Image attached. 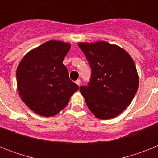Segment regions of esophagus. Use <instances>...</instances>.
<instances>
[{"label": "esophagus", "instance_id": "obj_1", "mask_svg": "<svg viewBox=\"0 0 158 158\" xmlns=\"http://www.w3.org/2000/svg\"><path fill=\"white\" fill-rule=\"evenodd\" d=\"M75 83H76L78 86H80L81 85V80H77L76 81H75Z\"/></svg>", "mask_w": 158, "mask_h": 158}]
</instances>
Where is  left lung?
Returning <instances> with one entry per match:
<instances>
[{"mask_svg":"<svg viewBox=\"0 0 158 158\" xmlns=\"http://www.w3.org/2000/svg\"><path fill=\"white\" fill-rule=\"evenodd\" d=\"M78 46L92 69L88 86L80 87L88 107L100 119L115 118L131 104L139 88L134 60L125 50L107 42Z\"/></svg>","mask_w":158,"mask_h":158,"instance_id":"left-lung-1","label":"left lung"}]
</instances>
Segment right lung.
<instances>
[{
	"mask_svg": "<svg viewBox=\"0 0 158 158\" xmlns=\"http://www.w3.org/2000/svg\"><path fill=\"white\" fill-rule=\"evenodd\" d=\"M70 47L68 43L47 41L25 54L18 65L19 96L31 111L41 116L57 115L79 89L69 79L62 63Z\"/></svg>",
	"mask_w": 158,
	"mask_h": 158,
	"instance_id": "add662e5",
	"label": "right lung"
}]
</instances>
